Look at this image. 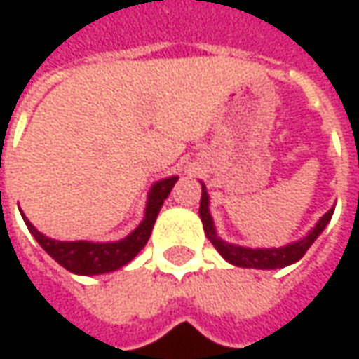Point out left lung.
I'll return each mask as SVG.
<instances>
[{
	"instance_id": "left-lung-1",
	"label": "left lung",
	"mask_w": 359,
	"mask_h": 359,
	"mask_svg": "<svg viewBox=\"0 0 359 359\" xmlns=\"http://www.w3.org/2000/svg\"><path fill=\"white\" fill-rule=\"evenodd\" d=\"M334 214V208H330L327 214L320 217L317 225L311 229L305 237H302L295 243H290L285 247L280 249H249V247H239V245H231L227 241H223L217 237L214 227V219L210 214V198L205 192L204 182H202V198H200V217L204 223L205 237L212 241V245L215 250L222 255L227 262H231L233 266L241 268H258V270H276V268L290 266L293 262H297L299 258L309 250V247L315 243V239L319 237L323 229L327 227L330 217Z\"/></svg>"
}]
</instances>
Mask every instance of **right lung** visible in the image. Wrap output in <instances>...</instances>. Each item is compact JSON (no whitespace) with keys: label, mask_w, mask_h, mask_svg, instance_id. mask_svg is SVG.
Here are the masks:
<instances>
[{"label":"right lung","mask_w":359,"mask_h":359,"mask_svg":"<svg viewBox=\"0 0 359 359\" xmlns=\"http://www.w3.org/2000/svg\"><path fill=\"white\" fill-rule=\"evenodd\" d=\"M177 180H179V177H169V179L155 182L149 190V196H147L144 222L122 241H112V243L56 241L42 235L25 215H22V219L27 223L29 231L32 233V237L39 241L40 247L46 250L60 266L81 276L107 274V272H114V270L128 264L140 250L144 249L149 235H151V229H154L155 219H157L163 202L171 194Z\"/></svg>","instance_id":"1"}]
</instances>
